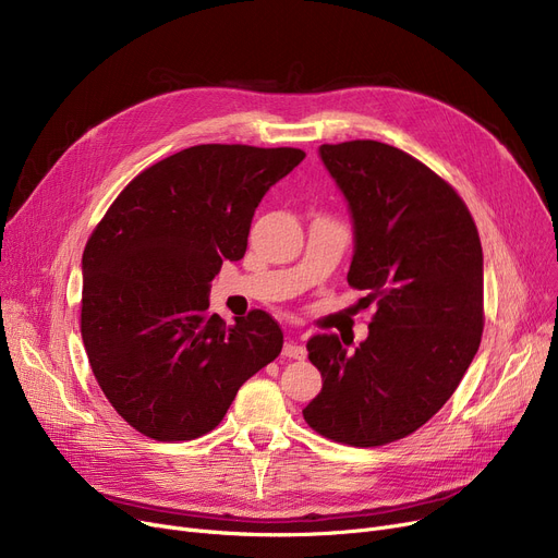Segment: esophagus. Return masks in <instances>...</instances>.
Segmentation results:
<instances>
[{"instance_id": "obj_1", "label": "esophagus", "mask_w": 558, "mask_h": 558, "mask_svg": "<svg viewBox=\"0 0 558 558\" xmlns=\"http://www.w3.org/2000/svg\"><path fill=\"white\" fill-rule=\"evenodd\" d=\"M282 355L287 357V360H305V348L301 345V343H296V341H287L284 343V348H282Z\"/></svg>"}]
</instances>
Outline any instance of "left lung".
I'll use <instances>...</instances> for the list:
<instances>
[{
	"label": "left lung",
	"mask_w": 558,
	"mask_h": 558,
	"mask_svg": "<svg viewBox=\"0 0 558 558\" xmlns=\"http://www.w3.org/2000/svg\"><path fill=\"white\" fill-rule=\"evenodd\" d=\"M348 198L355 255L348 284L377 312L355 353L335 335L307 341L324 389L303 409L330 441L375 448L423 427L459 387L484 332V257L457 190L396 146H320Z\"/></svg>",
	"instance_id": "obj_1"
}]
</instances>
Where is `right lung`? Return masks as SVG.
<instances>
[{
    "instance_id": "add662e5",
    "label": "right lung",
    "mask_w": 558,
    "mask_h": 558,
    "mask_svg": "<svg viewBox=\"0 0 558 558\" xmlns=\"http://www.w3.org/2000/svg\"><path fill=\"white\" fill-rule=\"evenodd\" d=\"M305 151L198 144L140 171L83 251L81 337L97 383L133 429L192 441L282 350L278 320L210 314L223 259H242L257 203Z\"/></svg>"
}]
</instances>
